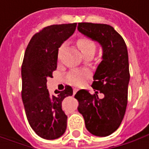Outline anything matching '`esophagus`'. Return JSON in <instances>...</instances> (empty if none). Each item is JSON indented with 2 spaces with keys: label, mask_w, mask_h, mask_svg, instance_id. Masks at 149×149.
Listing matches in <instances>:
<instances>
[{
  "label": "esophagus",
  "mask_w": 149,
  "mask_h": 149,
  "mask_svg": "<svg viewBox=\"0 0 149 149\" xmlns=\"http://www.w3.org/2000/svg\"><path fill=\"white\" fill-rule=\"evenodd\" d=\"M77 91H78V89H76V88H74V92H73V94H74V95H75Z\"/></svg>",
  "instance_id": "34e87169"
}]
</instances>
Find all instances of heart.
I'll return each mask as SVG.
<instances>
[{"mask_svg":"<svg viewBox=\"0 0 149 149\" xmlns=\"http://www.w3.org/2000/svg\"><path fill=\"white\" fill-rule=\"evenodd\" d=\"M77 45L83 54L86 52H89V51L95 52L96 50V45L95 42L91 39L85 37V36H81L77 40ZM63 48H64V45H62L59 48V51H58L59 57ZM88 74L89 73L86 70H73L68 74L67 79L70 83L75 84V85H80L83 84L84 79L88 76Z\"/></svg>","mask_w":149,"mask_h":149,"instance_id":"1","label":"heart"}]
</instances>
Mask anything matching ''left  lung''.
<instances>
[{"label": "left lung", "instance_id": "left-lung-1", "mask_svg": "<svg viewBox=\"0 0 149 149\" xmlns=\"http://www.w3.org/2000/svg\"><path fill=\"white\" fill-rule=\"evenodd\" d=\"M78 31L102 46V61L98 66L91 95L86 89L79 90L74 98L78 111L83 115L90 134L106 137L112 134L122 123L128 104L129 83V54L123 37L111 26L83 22ZM99 92L105 95L100 99Z\"/></svg>", "mask_w": 149, "mask_h": 149}]
</instances>
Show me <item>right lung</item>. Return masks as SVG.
I'll return each instance as SVG.
<instances>
[{
	"instance_id": "obj_1",
	"label": "right lung",
	"mask_w": 149,
	"mask_h": 149,
	"mask_svg": "<svg viewBox=\"0 0 149 149\" xmlns=\"http://www.w3.org/2000/svg\"><path fill=\"white\" fill-rule=\"evenodd\" d=\"M76 23L46 26L35 34L25 52L21 66L22 91L27 120L35 133L45 139L61 137L67 127V116L62 110V101L73 95V89L66 85L63 91L55 90L50 95L47 79L57 68L58 50L70 37Z\"/></svg>"
}]
</instances>
